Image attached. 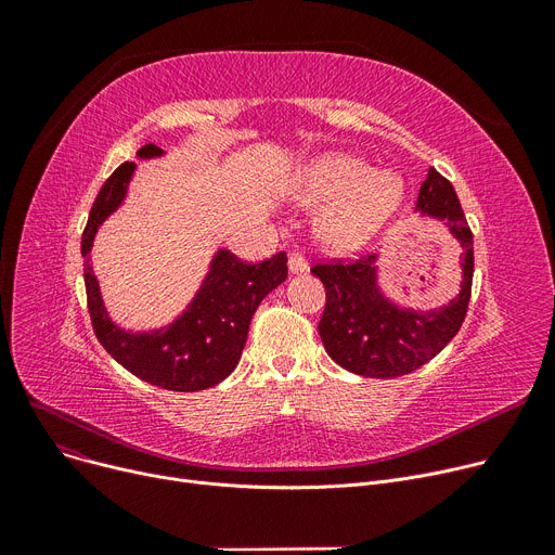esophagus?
I'll list each match as a JSON object with an SVG mask.
<instances>
[{
  "label": "esophagus",
  "mask_w": 555,
  "mask_h": 555,
  "mask_svg": "<svg viewBox=\"0 0 555 555\" xmlns=\"http://www.w3.org/2000/svg\"><path fill=\"white\" fill-rule=\"evenodd\" d=\"M287 270L289 274H304L308 270V260L301 254H293L287 260Z\"/></svg>",
  "instance_id": "obj_1"
}]
</instances>
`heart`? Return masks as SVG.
I'll return each instance as SVG.
<instances>
[{
  "instance_id": "obj_1",
  "label": "heart",
  "mask_w": 555,
  "mask_h": 555,
  "mask_svg": "<svg viewBox=\"0 0 555 555\" xmlns=\"http://www.w3.org/2000/svg\"><path fill=\"white\" fill-rule=\"evenodd\" d=\"M287 195L308 209L326 204L317 233L328 249L346 254L385 229L404 197V184L396 172L373 170L353 155L324 153L299 166Z\"/></svg>"
}]
</instances>
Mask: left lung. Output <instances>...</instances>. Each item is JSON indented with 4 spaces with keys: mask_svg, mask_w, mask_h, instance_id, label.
Here are the masks:
<instances>
[{
    "mask_svg": "<svg viewBox=\"0 0 555 555\" xmlns=\"http://www.w3.org/2000/svg\"><path fill=\"white\" fill-rule=\"evenodd\" d=\"M416 214L443 222L463 251L459 293L448 304L421 310L391 299L380 285V254L312 268L326 287L319 337L346 371L377 380L412 373L443 351L468 312L475 272L473 231L452 184L434 168L421 186Z\"/></svg>",
    "mask_w": 555,
    "mask_h": 555,
    "instance_id": "8db88e82",
    "label": "left lung"
}]
</instances>
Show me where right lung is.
<instances>
[{
	"mask_svg": "<svg viewBox=\"0 0 555 555\" xmlns=\"http://www.w3.org/2000/svg\"><path fill=\"white\" fill-rule=\"evenodd\" d=\"M164 155L155 143L137 151V159ZM134 170L137 164L126 162L112 172L82 231L85 289L94 333L116 362L145 383L182 393L209 389L236 369L256 308L287 279V256L281 251L270 260L247 266L220 247L214 251L197 293L172 322L151 331L124 328L105 308L90 251L101 224L126 202Z\"/></svg>",
	"mask_w": 555,
	"mask_h": 555,
	"instance_id": "add662e5",
	"label": "right lung"
}]
</instances>
